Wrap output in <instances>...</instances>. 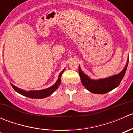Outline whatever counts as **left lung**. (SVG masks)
<instances>
[{
	"label": "left lung",
	"instance_id": "left-lung-1",
	"mask_svg": "<svg viewBox=\"0 0 133 133\" xmlns=\"http://www.w3.org/2000/svg\"><path fill=\"white\" fill-rule=\"evenodd\" d=\"M129 59H127V64L122 71L119 74L113 75L106 78L99 79V80H92L85 73H83L80 68L78 67V72L81 79L82 84L84 87L90 92L95 94H105L111 91L115 88H117L124 78L126 69H127Z\"/></svg>",
	"mask_w": 133,
	"mask_h": 133
}]
</instances>
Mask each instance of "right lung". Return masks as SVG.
<instances>
[{
	"mask_svg": "<svg viewBox=\"0 0 133 133\" xmlns=\"http://www.w3.org/2000/svg\"><path fill=\"white\" fill-rule=\"evenodd\" d=\"M64 71V69L63 71H62L60 73L58 76V78L57 80V81L56 82L55 84L54 85H52L51 87L49 88H47V89H43V90H38V91H26L22 90V89H20V88H17V87L15 86L14 85H13L12 84H11L12 88L14 89V90L16 92H18L21 95H23V96H27V97L31 98H38V99H41V98H46L48 96H50L55 91L57 90L59 87V85H60V81H61V78L62 74L63 73V72Z\"/></svg>",
	"mask_w": 133,
	"mask_h": 133,
	"instance_id": "1",
	"label": "right lung"
}]
</instances>
